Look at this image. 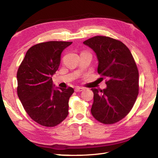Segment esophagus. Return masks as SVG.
Instances as JSON below:
<instances>
[{
  "label": "esophagus",
  "mask_w": 158,
  "mask_h": 158,
  "mask_svg": "<svg viewBox=\"0 0 158 158\" xmlns=\"http://www.w3.org/2000/svg\"><path fill=\"white\" fill-rule=\"evenodd\" d=\"M83 89H83V88H81V87H78V86H77V87H76V88H75V91L76 92H82Z\"/></svg>",
  "instance_id": "esophagus-1"
}]
</instances>
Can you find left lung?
Returning a JSON list of instances; mask_svg holds the SVG:
<instances>
[{"mask_svg": "<svg viewBox=\"0 0 158 158\" xmlns=\"http://www.w3.org/2000/svg\"><path fill=\"white\" fill-rule=\"evenodd\" d=\"M83 43L96 53L98 73L106 79L105 89L92 88L91 113L100 122L115 123L129 113L139 94V71L135 59L122 42L108 36H96Z\"/></svg>", "mask_w": 158, "mask_h": 158, "instance_id": "8db88e82", "label": "left lung"}]
</instances>
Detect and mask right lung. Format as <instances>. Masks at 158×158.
Here are the masks:
<instances>
[{
  "label": "right lung",
  "mask_w": 158,
  "mask_h": 158,
  "mask_svg": "<svg viewBox=\"0 0 158 158\" xmlns=\"http://www.w3.org/2000/svg\"><path fill=\"white\" fill-rule=\"evenodd\" d=\"M73 42L48 41L33 45L17 73L18 95L28 115L46 127L58 125L69 114L73 88H54L52 77L59 68L63 50Z\"/></svg>",
  "instance_id": "obj_1"
}]
</instances>
